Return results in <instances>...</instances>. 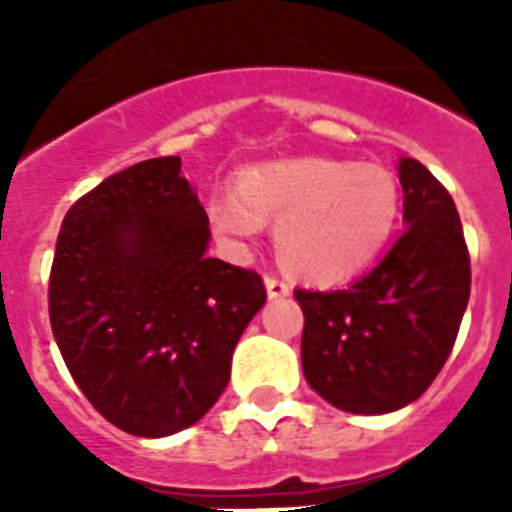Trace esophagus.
Masks as SVG:
<instances>
[{
	"label": "esophagus",
	"mask_w": 512,
	"mask_h": 512,
	"mask_svg": "<svg viewBox=\"0 0 512 512\" xmlns=\"http://www.w3.org/2000/svg\"><path fill=\"white\" fill-rule=\"evenodd\" d=\"M265 289H268V297H271V300H279V297L289 295L287 281L276 279V276H265Z\"/></svg>",
	"instance_id": "34e87169"
}]
</instances>
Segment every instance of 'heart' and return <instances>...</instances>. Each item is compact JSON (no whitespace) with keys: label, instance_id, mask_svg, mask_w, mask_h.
<instances>
[{"label":"heart","instance_id":"1","mask_svg":"<svg viewBox=\"0 0 512 512\" xmlns=\"http://www.w3.org/2000/svg\"><path fill=\"white\" fill-rule=\"evenodd\" d=\"M398 212L401 193L388 170L319 156L249 167L236 177V191L207 204L212 231L236 249L276 220L279 263L313 284L364 271L388 247Z\"/></svg>","mask_w":512,"mask_h":512}]
</instances>
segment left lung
Returning <instances> with one entry per match:
<instances>
[{"instance_id": "left-lung-1", "label": "left lung", "mask_w": 512, "mask_h": 512, "mask_svg": "<svg viewBox=\"0 0 512 512\" xmlns=\"http://www.w3.org/2000/svg\"><path fill=\"white\" fill-rule=\"evenodd\" d=\"M406 231L377 268L335 292L295 289L305 380L353 414H385L430 388L470 297V257L452 196L417 159L398 162Z\"/></svg>"}]
</instances>
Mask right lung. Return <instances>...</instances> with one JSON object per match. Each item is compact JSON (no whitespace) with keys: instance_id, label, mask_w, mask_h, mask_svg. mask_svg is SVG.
<instances>
[{"instance_id":"1","label":"right lung","mask_w":512,"mask_h":512,"mask_svg":"<svg viewBox=\"0 0 512 512\" xmlns=\"http://www.w3.org/2000/svg\"><path fill=\"white\" fill-rule=\"evenodd\" d=\"M209 220L180 156L132 164L68 209L50 271V324L87 401L140 438L212 409L263 279L207 255Z\"/></svg>"}]
</instances>
